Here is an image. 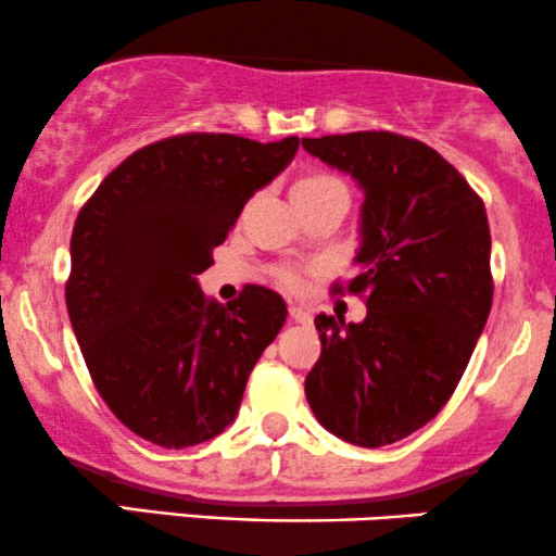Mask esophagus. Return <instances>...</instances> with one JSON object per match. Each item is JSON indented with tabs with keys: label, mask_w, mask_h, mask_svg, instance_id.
<instances>
[{
	"label": "esophagus",
	"mask_w": 556,
	"mask_h": 556,
	"mask_svg": "<svg viewBox=\"0 0 556 556\" xmlns=\"http://www.w3.org/2000/svg\"><path fill=\"white\" fill-rule=\"evenodd\" d=\"M290 318L298 320V324H311L313 320L311 311H305L303 305H290Z\"/></svg>",
	"instance_id": "1"
}]
</instances>
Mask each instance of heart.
Masks as SVG:
<instances>
[{"mask_svg": "<svg viewBox=\"0 0 556 556\" xmlns=\"http://www.w3.org/2000/svg\"><path fill=\"white\" fill-rule=\"evenodd\" d=\"M326 191H346V186L337 176H331V173L316 170L300 178L292 193H307V197H311V193H326ZM282 282L287 287H295L298 285L295 271H282Z\"/></svg>", "mask_w": 556, "mask_h": 556, "instance_id": "1", "label": "heart"}]
</instances>
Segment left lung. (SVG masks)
Masks as SVG:
<instances>
[{"mask_svg":"<svg viewBox=\"0 0 556 556\" xmlns=\"http://www.w3.org/2000/svg\"><path fill=\"white\" fill-rule=\"evenodd\" d=\"M303 147L365 191L359 274L363 324L320 316V357L305 396L326 430L380 447L425 427L456 391L492 307L484 202L419 139L352 131ZM333 292H344L333 285Z\"/></svg>","mask_w":556,"mask_h":556,"instance_id":"8db88e82","label":"left lung"}]
</instances>
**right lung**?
<instances>
[{
	"label": "right lung",
	"instance_id": "obj_1",
	"mask_svg": "<svg viewBox=\"0 0 556 556\" xmlns=\"http://www.w3.org/2000/svg\"><path fill=\"white\" fill-rule=\"evenodd\" d=\"M298 144L206 131L160 139L111 170L79 210L66 311L98 393L139 438L178 451L236 419L287 305L249 285L223 307L197 274Z\"/></svg>",
	"mask_w": 556,
	"mask_h": 556
}]
</instances>
